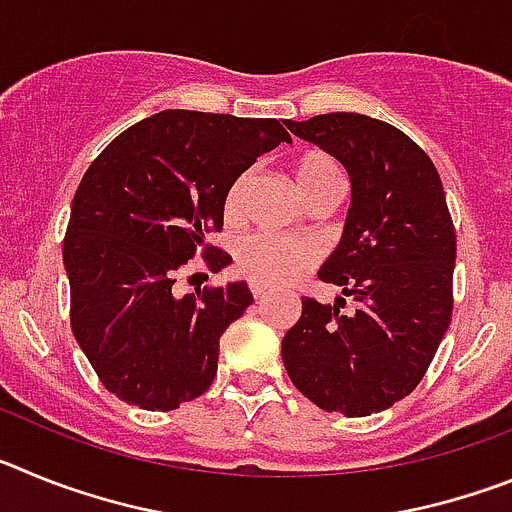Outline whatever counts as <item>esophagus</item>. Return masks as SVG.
Returning a JSON list of instances; mask_svg holds the SVG:
<instances>
[{
	"instance_id": "34e87169",
	"label": "esophagus",
	"mask_w": 512,
	"mask_h": 512,
	"mask_svg": "<svg viewBox=\"0 0 512 512\" xmlns=\"http://www.w3.org/2000/svg\"><path fill=\"white\" fill-rule=\"evenodd\" d=\"M266 292H269V287H266V284H256V282L251 284V295L256 297V300H261V297H264Z\"/></svg>"
}]
</instances>
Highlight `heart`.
Returning a JSON list of instances; mask_svg holds the SVG:
<instances>
[{"label": "heart", "mask_w": 512, "mask_h": 512, "mask_svg": "<svg viewBox=\"0 0 512 512\" xmlns=\"http://www.w3.org/2000/svg\"><path fill=\"white\" fill-rule=\"evenodd\" d=\"M253 169L241 171L235 176L223 197L225 223H241L246 215L248 194L253 187ZM292 179H295L297 194L307 207L336 205L343 192V169L336 158L325 151H305L297 156L292 166ZM315 251L302 241H289L277 235H248L235 248V269L238 274L256 284H277L300 277L307 269L315 266Z\"/></svg>", "instance_id": "heart-1"}]
</instances>
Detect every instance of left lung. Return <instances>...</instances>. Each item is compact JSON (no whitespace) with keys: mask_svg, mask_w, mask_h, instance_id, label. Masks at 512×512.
Here are the masks:
<instances>
[{"mask_svg":"<svg viewBox=\"0 0 512 512\" xmlns=\"http://www.w3.org/2000/svg\"><path fill=\"white\" fill-rule=\"evenodd\" d=\"M287 128L336 156L354 192L341 246L318 274L343 297L302 300L282 341L284 369L318 408L364 418L408 397L441 346L456 230L436 166L395 125L330 112Z\"/></svg>","mask_w":512,"mask_h":512,"instance_id":"8db88e82","label":"left lung"}]
</instances>
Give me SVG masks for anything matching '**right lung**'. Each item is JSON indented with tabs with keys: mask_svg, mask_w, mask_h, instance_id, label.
I'll list each match as a JSON object with an SVG mask.
<instances>
[{
	"mask_svg": "<svg viewBox=\"0 0 512 512\" xmlns=\"http://www.w3.org/2000/svg\"><path fill=\"white\" fill-rule=\"evenodd\" d=\"M282 140L274 117L166 110L122 130L87 169L63 235L71 330L122 402L166 413L212 384L220 336L253 297L243 282L179 297L174 282L194 256L207 271L228 264L205 241L223 230L225 189Z\"/></svg>",
	"mask_w": 512,
	"mask_h": 512,
	"instance_id": "1",
	"label": "right lung"
}]
</instances>
